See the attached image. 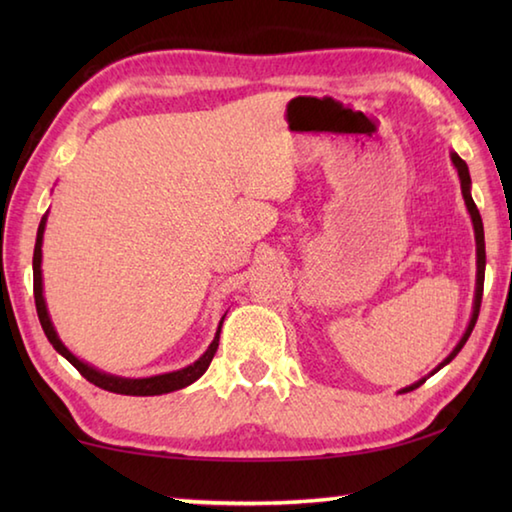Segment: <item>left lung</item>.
Listing matches in <instances>:
<instances>
[{
    "label": "left lung",
    "instance_id": "1",
    "mask_svg": "<svg viewBox=\"0 0 512 512\" xmlns=\"http://www.w3.org/2000/svg\"><path fill=\"white\" fill-rule=\"evenodd\" d=\"M452 162H454V167L458 169V178H461V189H463L465 205H467V210H470V214H472V223H474V235H476V296H474V314H472L470 325H467V332L463 334L461 343L456 345V350H454L452 354H449V357L445 359V363L452 361V359L456 357V354L461 352V348L465 345V341L470 339L472 329H474V325H476V318H479L481 298H483V280H485V241H483V221H481V214H479V210H476V205H474V201H472V194H470V171H467V164H465V160L458 158L456 153H452ZM445 363H440V368H443ZM420 384H422V381H420ZM420 384H413V386H409V388H404L402 393H409V391H413V388H418Z\"/></svg>",
    "mask_w": 512,
    "mask_h": 512
}]
</instances>
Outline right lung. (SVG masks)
Segmentation results:
<instances>
[{
    "label": "right lung",
    "mask_w": 512,
    "mask_h": 512,
    "mask_svg": "<svg viewBox=\"0 0 512 512\" xmlns=\"http://www.w3.org/2000/svg\"><path fill=\"white\" fill-rule=\"evenodd\" d=\"M45 221H40V228H38V239H36V248H33V298H36V309H38V318H40V325L45 329L49 343L54 345L56 352L63 354V357L72 363V366L81 372V375L90 381V384L103 388V391H110V393H121V395H162V393H171V391H178V388H185L196 381L198 377L203 375V372L210 368V363L216 354V348H219V334H221V325H219V332H216L214 341L207 352L203 354L201 359L192 366H187L183 370H176V372H167V375H158V377H146V379H121V377H112L106 375V372H99L90 366H85L83 361H79L74 357L72 352H69L63 343H60L58 334L54 332V325H51L49 314H47V305H45V298H42V273H40V262H42V232H45ZM223 323V320H221Z\"/></svg>",
    "instance_id": "obj_1"
}]
</instances>
